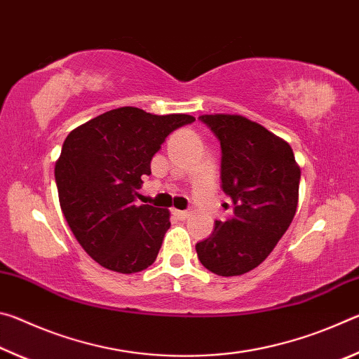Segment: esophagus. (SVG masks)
Segmentation results:
<instances>
[{
  "mask_svg": "<svg viewBox=\"0 0 359 359\" xmlns=\"http://www.w3.org/2000/svg\"><path fill=\"white\" fill-rule=\"evenodd\" d=\"M172 214L175 218H179V220H185V218L190 215L187 210H172Z\"/></svg>",
  "mask_w": 359,
  "mask_h": 359,
  "instance_id": "34e87169",
  "label": "esophagus"
}]
</instances>
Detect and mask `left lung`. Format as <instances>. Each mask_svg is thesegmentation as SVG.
I'll use <instances>...</instances> for the list:
<instances>
[{"mask_svg":"<svg viewBox=\"0 0 359 359\" xmlns=\"http://www.w3.org/2000/svg\"><path fill=\"white\" fill-rule=\"evenodd\" d=\"M199 120L220 141L222 190L233 201L234 215L217 220L196 253L214 274L241 276L263 263L293 222L301 169L288 142L242 115Z\"/></svg>","mask_w":359,"mask_h":359,"instance_id":"1","label":"left lung"}]
</instances>
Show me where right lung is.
Instances as JSON below:
<instances>
[{"label": "right lung", "instance_id": "add662e5", "mask_svg": "<svg viewBox=\"0 0 359 359\" xmlns=\"http://www.w3.org/2000/svg\"><path fill=\"white\" fill-rule=\"evenodd\" d=\"M187 114L154 115L118 107L72 130L55 165L60 205L79 244L106 269L133 274L156 259L169 210L136 194L150 161L174 130L193 123Z\"/></svg>", "mask_w": 359, "mask_h": 359}]
</instances>
